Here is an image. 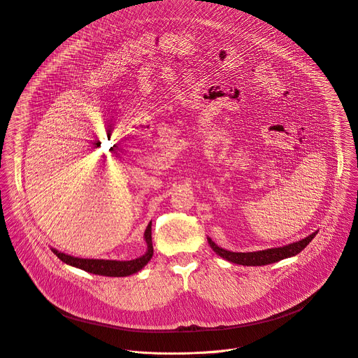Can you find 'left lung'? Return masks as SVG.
Returning <instances> with one entry per match:
<instances>
[{"label": "left lung", "instance_id": "1", "mask_svg": "<svg viewBox=\"0 0 358 358\" xmlns=\"http://www.w3.org/2000/svg\"><path fill=\"white\" fill-rule=\"evenodd\" d=\"M317 231H314L313 234H310L306 238L284 245V247H278V248H270V250H264V251H256V252H231L227 250H223L220 247H217L210 238H208V243L210 245V248L226 260L237 263V264H243V266H264V264H270V263H275L278 260H282L285 257H291V256L298 255L299 252H302L307 247V244L315 237Z\"/></svg>", "mask_w": 358, "mask_h": 358}]
</instances>
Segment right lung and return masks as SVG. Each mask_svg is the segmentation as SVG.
<instances>
[{"mask_svg":"<svg viewBox=\"0 0 358 358\" xmlns=\"http://www.w3.org/2000/svg\"><path fill=\"white\" fill-rule=\"evenodd\" d=\"M145 240L148 244V251L145 255L134 260H104V259H83L66 255L52 248V252L57 256L62 262L85 270L92 274H99L106 277H127L142 270L153 256V243H152V222L148 224L145 231Z\"/></svg>","mask_w":358,"mask_h":358,"instance_id":"1","label":"right lung"}]
</instances>
